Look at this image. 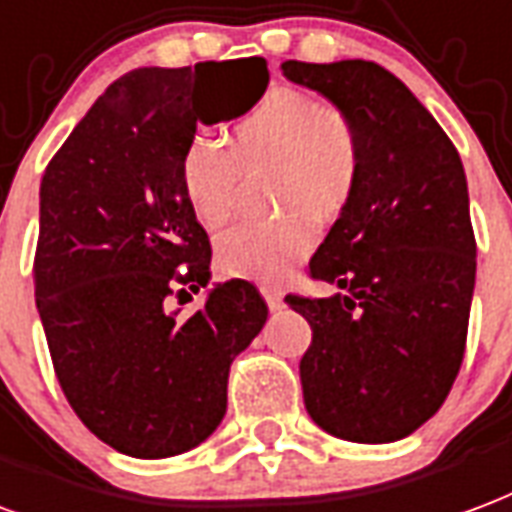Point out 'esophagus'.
I'll return each instance as SVG.
<instances>
[{
    "instance_id": "1",
    "label": "esophagus",
    "mask_w": 512,
    "mask_h": 512,
    "mask_svg": "<svg viewBox=\"0 0 512 512\" xmlns=\"http://www.w3.org/2000/svg\"><path fill=\"white\" fill-rule=\"evenodd\" d=\"M260 293L266 298V304L271 312L282 309V304H285V295H282V290H276V287H260Z\"/></svg>"
}]
</instances>
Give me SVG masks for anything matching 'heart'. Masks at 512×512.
Segmentation results:
<instances>
[{"mask_svg": "<svg viewBox=\"0 0 512 512\" xmlns=\"http://www.w3.org/2000/svg\"><path fill=\"white\" fill-rule=\"evenodd\" d=\"M230 149L192 140L181 157V189L200 225H225L241 170L276 168L274 198L290 217L244 222L217 241L222 274L249 282H282L312 249L314 219L339 214L361 170V138L339 108L298 89H274L233 127Z\"/></svg>", "mask_w": 512, "mask_h": 512, "instance_id": "heart-1", "label": "heart"}]
</instances>
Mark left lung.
Listing matches in <instances>:
<instances>
[{
	"label": "left lung",
	"instance_id": "8db88e82",
	"mask_svg": "<svg viewBox=\"0 0 512 512\" xmlns=\"http://www.w3.org/2000/svg\"><path fill=\"white\" fill-rule=\"evenodd\" d=\"M282 73L347 113L361 138L355 189L309 260V276L339 293L285 298L312 325L306 412L347 442H396L442 407L464 358L478 268L464 165L380 64L285 62Z\"/></svg>",
	"mask_w": 512,
	"mask_h": 512
}]
</instances>
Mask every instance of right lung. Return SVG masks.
<instances>
[{
	"instance_id": "add662e5",
	"label": "right lung",
	"mask_w": 512,
	"mask_h": 512,
	"mask_svg": "<svg viewBox=\"0 0 512 512\" xmlns=\"http://www.w3.org/2000/svg\"><path fill=\"white\" fill-rule=\"evenodd\" d=\"M227 78L225 62L121 75L40 184L34 301L51 361L83 426L124 456L168 458L206 442L225 418L230 363L268 320L244 279L217 282L192 317L170 309L176 287L198 293L211 279L181 157L198 124L236 119L268 86L266 70V86L219 92Z\"/></svg>"
}]
</instances>
